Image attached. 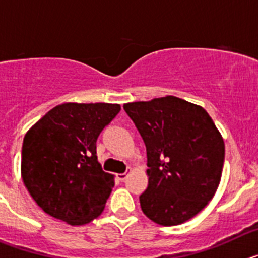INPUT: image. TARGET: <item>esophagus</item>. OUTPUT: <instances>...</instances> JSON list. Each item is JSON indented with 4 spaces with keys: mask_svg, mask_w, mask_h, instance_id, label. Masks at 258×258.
Segmentation results:
<instances>
[{
    "mask_svg": "<svg viewBox=\"0 0 258 258\" xmlns=\"http://www.w3.org/2000/svg\"><path fill=\"white\" fill-rule=\"evenodd\" d=\"M131 168H127L126 169V172H124V173H120V174H117V178L120 179V181H125V179H126V177H127V173L131 172Z\"/></svg>",
    "mask_w": 258,
    "mask_h": 258,
    "instance_id": "obj_1",
    "label": "esophagus"
}]
</instances>
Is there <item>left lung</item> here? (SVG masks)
Returning <instances> with one entry per match:
<instances>
[{
	"label": "left lung",
	"instance_id": "obj_1",
	"mask_svg": "<svg viewBox=\"0 0 258 258\" xmlns=\"http://www.w3.org/2000/svg\"><path fill=\"white\" fill-rule=\"evenodd\" d=\"M147 151L149 186L143 213L163 226L197 216L217 191L225 143L203 107L168 95L124 104Z\"/></svg>",
	"mask_w": 258,
	"mask_h": 258
}]
</instances>
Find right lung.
<instances>
[{"label":"right lung","instance_id":"right-lung-1","mask_svg":"<svg viewBox=\"0 0 258 258\" xmlns=\"http://www.w3.org/2000/svg\"><path fill=\"white\" fill-rule=\"evenodd\" d=\"M120 109L109 103H63L27 132L23 182L45 213L80 226L103 212L115 181L98 163L97 140Z\"/></svg>","mask_w":258,"mask_h":258}]
</instances>
